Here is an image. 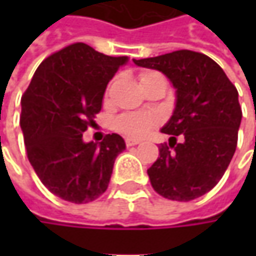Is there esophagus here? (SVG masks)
Masks as SVG:
<instances>
[{"instance_id":"obj_1","label":"esophagus","mask_w":256,"mask_h":256,"mask_svg":"<svg viewBox=\"0 0 256 256\" xmlns=\"http://www.w3.org/2000/svg\"><path fill=\"white\" fill-rule=\"evenodd\" d=\"M125 144H126V146H134V145L140 144V141H138V140H132V138H126V140H125Z\"/></svg>"}]
</instances>
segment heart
<instances>
[{
  "label": "heart",
  "instance_id": "obj_1",
  "mask_svg": "<svg viewBox=\"0 0 256 256\" xmlns=\"http://www.w3.org/2000/svg\"><path fill=\"white\" fill-rule=\"evenodd\" d=\"M152 74L154 72H146L142 75V78ZM158 124H160V116L155 114L131 112L124 114L116 120V128L126 136L142 138Z\"/></svg>",
  "mask_w": 256,
  "mask_h": 256
}]
</instances>
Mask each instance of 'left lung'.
Here are the masks:
<instances>
[{
    "label": "left lung",
    "mask_w": 256,
    "mask_h": 256,
    "mask_svg": "<svg viewBox=\"0 0 256 256\" xmlns=\"http://www.w3.org/2000/svg\"><path fill=\"white\" fill-rule=\"evenodd\" d=\"M162 72L175 88V110L161 128L170 145L148 170L155 191L172 201H191L211 191L236 150L242 111L238 91L208 55L190 50L134 60ZM181 134L182 143L176 142Z\"/></svg>",
    "instance_id": "8db88e82"
}]
</instances>
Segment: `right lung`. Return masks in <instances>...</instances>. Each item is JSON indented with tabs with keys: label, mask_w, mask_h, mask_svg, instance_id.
Here are the masks:
<instances>
[{
	"label": "right lung",
	"mask_w": 256,
	"mask_h": 256,
	"mask_svg": "<svg viewBox=\"0 0 256 256\" xmlns=\"http://www.w3.org/2000/svg\"><path fill=\"white\" fill-rule=\"evenodd\" d=\"M128 62L76 42L44 60L21 98V130L38 178L64 201L86 204L106 191L115 158L125 150L118 134L84 142L102 108L106 85Z\"/></svg>",
	"instance_id": "1"
}]
</instances>
